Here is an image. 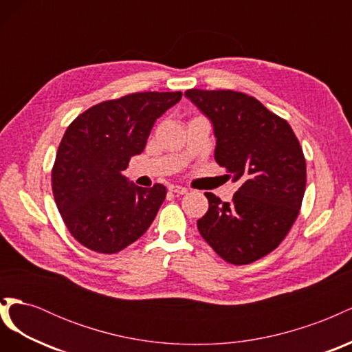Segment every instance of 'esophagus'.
Listing matches in <instances>:
<instances>
[{
	"instance_id": "34e87169",
	"label": "esophagus",
	"mask_w": 352,
	"mask_h": 352,
	"mask_svg": "<svg viewBox=\"0 0 352 352\" xmlns=\"http://www.w3.org/2000/svg\"><path fill=\"white\" fill-rule=\"evenodd\" d=\"M170 190H172V192H175V194H177V195H184V194L188 192L186 188L179 186V185H172V186H170Z\"/></svg>"
}]
</instances>
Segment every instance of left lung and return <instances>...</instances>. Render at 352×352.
Wrapping results in <instances>:
<instances>
[{
  "label": "left lung",
  "mask_w": 352,
  "mask_h": 352,
  "mask_svg": "<svg viewBox=\"0 0 352 352\" xmlns=\"http://www.w3.org/2000/svg\"><path fill=\"white\" fill-rule=\"evenodd\" d=\"M214 127V158L239 189L230 202L206 192L201 236L230 264H250L279 247L300 214L307 166L292 127L247 94L188 89Z\"/></svg>",
  "instance_id": "obj_1"
}]
</instances>
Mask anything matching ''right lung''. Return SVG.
<instances>
[{"label":"right lung","instance_id":"right-lung-1","mask_svg":"<svg viewBox=\"0 0 352 352\" xmlns=\"http://www.w3.org/2000/svg\"><path fill=\"white\" fill-rule=\"evenodd\" d=\"M180 98L182 92L129 94L94 105L69 124L52 167V194L83 247L116 254L151 226L166 186H136L123 170L144 151L155 120Z\"/></svg>","mask_w":352,"mask_h":352}]
</instances>
